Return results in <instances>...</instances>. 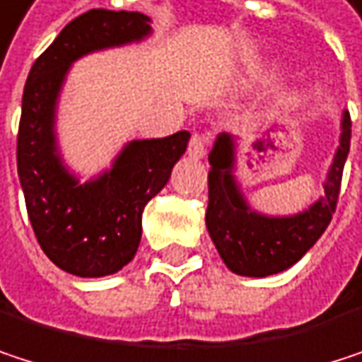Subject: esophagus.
<instances>
[{
    "label": "esophagus",
    "instance_id": "obj_1",
    "mask_svg": "<svg viewBox=\"0 0 362 362\" xmlns=\"http://www.w3.org/2000/svg\"><path fill=\"white\" fill-rule=\"evenodd\" d=\"M206 143H209V136L204 134V132H194L192 134V141H189V156L192 158H196V160H200V158H204V153H206Z\"/></svg>",
    "mask_w": 362,
    "mask_h": 362
}]
</instances>
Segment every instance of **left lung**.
Instances as JSON below:
<instances>
[{"mask_svg": "<svg viewBox=\"0 0 362 362\" xmlns=\"http://www.w3.org/2000/svg\"><path fill=\"white\" fill-rule=\"evenodd\" d=\"M350 113H344L339 147L327 173L325 194L293 217H266L249 209L236 179V141L221 132L209 153L206 228L223 264L240 276H270L297 264L322 236L337 206L344 164L350 151Z\"/></svg>", "mask_w": 362, "mask_h": 362, "instance_id": "1", "label": "left lung"}]
</instances>
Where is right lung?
Returning a JSON list of instances; mask_svg holds the SVG:
<instances>
[{"label":"right lung","mask_w":362,"mask_h":362,"mask_svg":"<svg viewBox=\"0 0 362 362\" xmlns=\"http://www.w3.org/2000/svg\"><path fill=\"white\" fill-rule=\"evenodd\" d=\"M149 33V16L141 12H84L40 54L25 84L16 164L29 221L48 259L82 278L115 274L134 257L143 209L168 183L173 166L187 149L189 132L130 141L111 170L80 183L57 147L59 92L80 57L139 42Z\"/></svg>","instance_id":"right-lung-1"}]
</instances>
